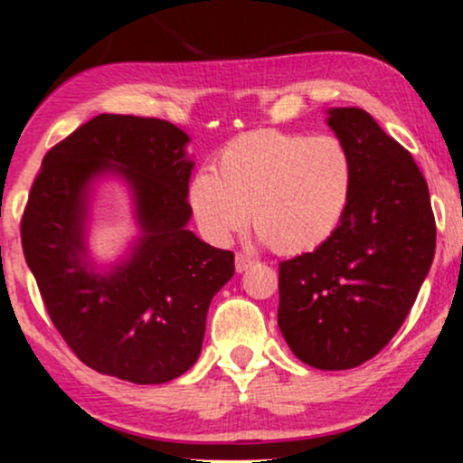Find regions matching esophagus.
<instances>
[{
  "instance_id": "1",
  "label": "esophagus",
  "mask_w": 463,
  "mask_h": 463,
  "mask_svg": "<svg viewBox=\"0 0 463 463\" xmlns=\"http://www.w3.org/2000/svg\"><path fill=\"white\" fill-rule=\"evenodd\" d=\"M250 264H253V260L247 258V255H244V253H238V255H236V270H238V272L249 270Z\"/></svg>"
}]
</instances>
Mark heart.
Wrapping results in <instances>:
<instances>
[{"mask_svg":"<svg viewBox=\"0 0 463 463\" xmlns=\"http://www.w3.org/2000/svg\"><path fill=\"white\" fill-rule=\"evenodd\" d=\"M352 193V156L336 137L253 130L222 147L216 174L199 171L188 202L208 241L247 225L277 253L298 255L333 236Z\"/></svg>","mask_w":463,"mask_h":463,"instance_id":"b5f03b06","label":"heart"}]
</instances>
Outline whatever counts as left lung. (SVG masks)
<instances>
[{
	"label": "left lung",
	"instance_id": "obj_1",
	"mask_svg": "<svg viewBox=\"0 0 463 463\" xmlns=\"http://www.w3.org/2000/svg\"><path fill=\"white\" fill-rule=\"evenodd\" d=\"M328 113L352 156L350 202L326 242L279 264V328L302 363L344 371L402 328L433 261L436 219L406 147L367 111Z\"/></svg>",
	"mask_w": 463,
	"mask_h": 463
}]
</instances>
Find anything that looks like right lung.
<instances>
[{"instance_id": "obj_1", "label": "right lung", "mask_w": 463, "mask_h": 463, "mask_svg": "<svg viewBox=\"0 0 463 463\" xmlns=\"http://www.w3.org/2000/svg\"><path fill=\"white\" fill-rule=\"evenodd\" d=\"M188 135L158 118L100 113L44 154L21 219V242L51 322L94 371L163 384L197 361L213 296L233 277L232 250L186 230ZM118 170L134 188L145 236L107 276L87 270L89 182Z\"/></svg>"}]
</instances>
